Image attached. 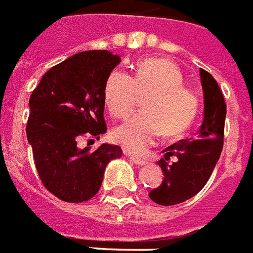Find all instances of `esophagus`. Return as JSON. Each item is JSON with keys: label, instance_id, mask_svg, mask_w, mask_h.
Masks as SVG:
<instances>
[{"label": "esophagus", "instance_id": "obj_1", "mask_svg": "<svg viewBox=\"0 0 253 253\" xmlns=\"http://www.w3.org/2000/svg\"><path fill=\"white\" fill-rule=\"evenodd\" d=\"M125 154L128 155L129 158H130V161L134 162L136 165L138 166H143V165H146L147 161L145 158H141V157H137V155H132V154H129V153H125Z\"/></svg>", "mask_w": 253, "mask_h": 253}]
</instances>
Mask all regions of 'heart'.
I'll return each instance as SVG.
<instances>
[{
	"label": "heart",
	"instance_id": "obj_1",
	"mask_svg": "<svg viewBox=\"0 0 253 253\" xmlns=\"http://www.w3.org/2000/svg\"><path fill=\"white\" fill-rule=\"evenodd\" d=\"M104 102L111 115L124 119L133 111L138 95H146L142 112L117 126L114 139L125 150L142 154L162 133L173 138L189 129L199 112L196 92L183 84V74L166 58L139 61L133 77L124 70L111 72L104 84Z\"/></svg>",
	"mask_w": 253,
	"mask_h": 253
}]
</instances>
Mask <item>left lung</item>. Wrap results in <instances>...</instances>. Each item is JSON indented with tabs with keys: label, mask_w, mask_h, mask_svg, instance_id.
I'll use <instances>...</instances> for the list:
<instances>
[{
	"label": "left lung",
	"mask_w": 253,
	"mask_h": 253,
	"mask_svg": "<svg viewBox=\"0 0 253 253\" xmlns=\"http://www.w3.org/2000/svg\"><path fill=\"white\" fill-rule=\"evenodd\" d=\"M204 90V120L196 137L166 147L158 162L165 175L158 188L149 193L154 203L169 207L197 195L209 180L223 147L226 103L217 81L200 69ZM175 158L171 165L168 161Z\"/></svg>",
	"instance_id": "1"
}]
</instances>
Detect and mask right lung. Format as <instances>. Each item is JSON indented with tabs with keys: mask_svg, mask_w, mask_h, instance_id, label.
I'll list each match as a JSON object with an SVG mask.
<instances>
[{
	"mask_svg": "<svg viewBox=\"0 0 253 253\" xmlns=\"http://www.w3.org/2000/svg\"><path fill=\"white\" fill-rule=\"evenodd\" d=\"M120 61L108 50L81 52L50 68L32 91L27 139L40 180L62 201L92 199L107 165L123 154L110 143L92 153L77 146L84 134L99 138L106 133L104 84Z\"/></svg>",
	"mask_w": 253,
	"mask_h": 253,
	"instance_id": "right-lung-1",
	"label": "right lung"
}]
</instances>
